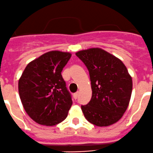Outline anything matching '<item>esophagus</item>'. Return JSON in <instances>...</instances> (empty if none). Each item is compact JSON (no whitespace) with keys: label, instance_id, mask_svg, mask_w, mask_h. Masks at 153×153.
Here are the masks:
<instances>
[{"label":"esophagus","instance_id":"obj_1","mask_svg":"<svg viewBox=\"0 0 153 153\" xmlns=\"http://www.w3.org/2000/svg\"><path fill=\"white\" fill-rule=\"evenodd\" d=\"M78 94H79V92H75V93L73 94V97H74V98H75V99H77V98H78Z\"/></svg>","mask_w":153,"mask_h":153}]
</instances>
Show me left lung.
Listing matches in <instances>:
<instances>
[{
  "instance_id": "8db88e82",
  "label": "left lung",
  "mask_w": 153,
  "mask_h": 153,
  "mask_svg": "<svg viewBox=\"0 0 153 153\" xmlns=\"http://www.w3.org/2000/svg\"><path fill=\"white\" fill-rule=\"evenodd\" d=\"M89 72L92 98L81 106L86 119L98 126L112 125L122 118L130 101L132 77L124 63L100 48L76 52Z\"/></svg>"
}]
</instances>
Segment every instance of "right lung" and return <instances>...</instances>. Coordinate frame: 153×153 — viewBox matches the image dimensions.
<instances>
[{
  "label": "right lung",
  "instance_id": "right-lung-1",
  "mask_svg": "<svg viewBox=\"0 0 153 153\" xmlns=\"http://www.w3.org/2000/svg\"><path fill=\"white\" fill-rule=\"evenodd\" d=\"M72 54L50 51L27 64L18 92L28 115L38 124L54 126L67 117L72 98L61 75Z\"/></svg>",
  "mask_w": 153,
  "mask_h": 153
}]
</instances>
